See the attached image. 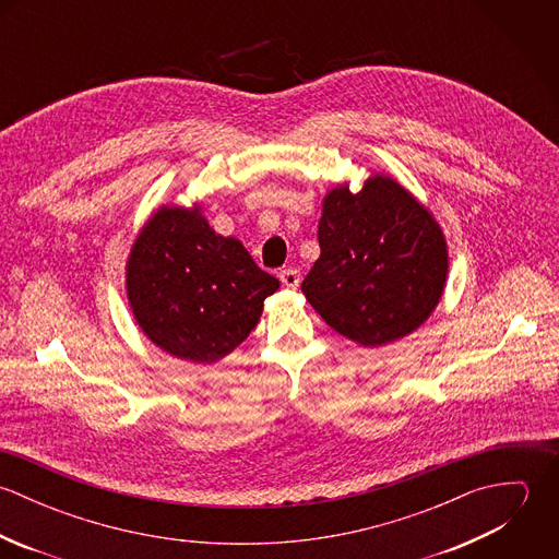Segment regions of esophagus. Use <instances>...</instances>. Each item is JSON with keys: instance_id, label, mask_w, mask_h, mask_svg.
I'll use <instances>...</instances> for the list:
<instances>
[{"instance_id": "1", "label": "esophagus", "mask_w": 559, "mask_h": 559, "mask_svg": "<svg viewBox=\"0 0 559 559\" xmlns=\"http://www.w3.org/2000/svg\"><path fill=\"white\" fill-rule=\"evenodd\" d=\"M280 280H282V284H284L286 288H297V286L301 284V275H299L297 269H284V271H280Z\"/></svg>"}]
</instances>
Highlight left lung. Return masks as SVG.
I'll use <instances>...</instances> for the list:
<instances>
[{
    "mask_svg": "<svg viewBox=\"0 0 559 559\" xmlns=\"http://www.w3.org/2000/svg\"><path fill=\"white\" fill-rule=\"evenodd\" d=\"M319 245L301 290L333 331L364 348L413 333L443 297L445 235L388 174H372L357 193L348 182L326 191Z\"/></svg>",
    "mask_w": 559,
    "mask_h": 559,
    "instance_id": "left-lung-1",
    "label": "left lung"
}]
</instances>
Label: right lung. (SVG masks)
I'll list each match as a JSON object with an SVG mask.
<instances>
[{
	"label": "right lung",
	"mask_w": 559,
	"mask_h": 559,
	"mask_svg": "<svg viewBox=\"0 0 559 559\" xmlns=\"http://www.w3.org/2000/svg\"><path fill=\"white\" fill-rule=\"evenodd\" d=\"M280 282L242 242L217 235L202 206H159L127 260V297L144 335L193 364L233 353L262 317Z\"/></svg>",
	"instance_id": "add662e5"
}]
</instances>
